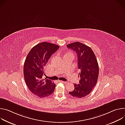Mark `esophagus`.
<instances>
[{"label": "esophagus", "instance_id": "obj_1", "mask_svg": "<svg viewBox=\"0 0 125 125\" xmlns=\"http://www.w3.org/2000/svg\"><path fill=\"white\" fill-rule=\"evenodd\" d=\"M60 82H62V83H66V82H65V81H62V80H60Z\"/></svg>", "mask_w": 125, "mask_h": 125}]
</instances>
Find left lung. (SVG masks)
Returning a JSON list of instances; mask_svg holds the SVG:
<instances>
[{
	"mask_svg": "<svg viewBox=\"0 0 125 125\" xmlns=\"http://www.w3.org/2000/svg\"><path fill=\"white\" fill-rule=\"evenodd\" d=\"M77 54L78 68L80 71L79 84H74V89L69 94L75 98H80L88 95L97 82L99 66L95 55L89 47L78 42L67 45Z\"/></svg>",
	"mask_w": 125,
	"mask_h": 125,
	"instance_id": "left-lung-1",
	"label": "left lung"
}]
</instances>
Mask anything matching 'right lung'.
Returning <instances> with one entry per match:
<instances>
[{"instance_id":"1","label":"right lung","mask_w":125,"mask_h":125,"mask_svg":"<svg viewBox=\"0 0 125 125\" xmlns=\"http://www.w3.org/2000/svg\"><path fill=\"white\" fill-rule=\"evenodd\" d=\"M57 45L42 42L34 46L28 54L24 64V76L27 86L40 98L50 96L55 84L51 80L42 79L44 68L51 55L59 49Z\"/></svg>"}]
</instances>
